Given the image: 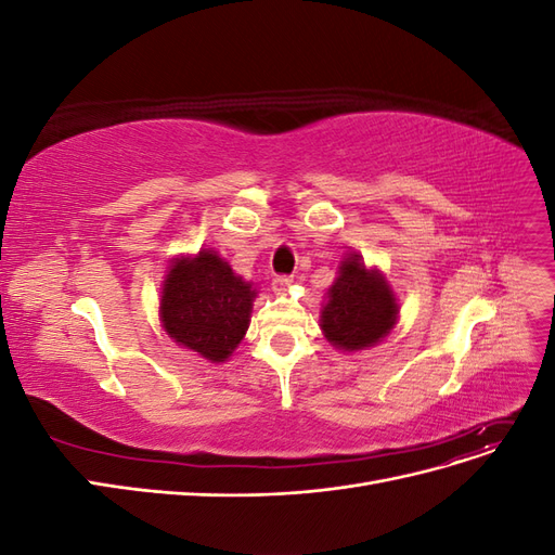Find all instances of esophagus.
Instances as JSON below:
<instances>
[{
	"label": "esophagus",
	"instance_id": "1",
	"mask_svg": "<svg viewBox=\"0 0 555 555\" xmlns=\"http://www.w3.org/2000/svg\"><path fill=\"white\" fill-rule=\"evenodd\" d=\"M292 282H294L292 275H278L273 280V287H275V292H287L292 287Z\"/></svg>",
	"mask_w": 555,
	"mask_h": 555
}]
</instances>
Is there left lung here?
I'll list each match as a JSON object with an SVG mask.
<instances>
[{
    "mask_svg": "<svg viewBox=\"0 0 555 555\" xmlns=\"http://www.w3.org/2000/svg\"><path fill=\"white\" fill-rule=\"evenodd\" d=\"M326 296L319 326L333 347L345 351L373 347L396 326V294L377 268H365L359 255L343 259Z\"/></svg>",
    "mask_w": 555,
    "mask_h": 555,
    "instance_id": "1",
    "label": "left lung"
}]
</instances>
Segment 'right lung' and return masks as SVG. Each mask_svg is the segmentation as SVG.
Instances as JSON below:
<instances>
[{"instance_id":"right-lung-1","label":"right lung","mask_w":555,"mask_h":555,"mask_svg":"<svg viewBox=\"0 0 555 555\" xmlns=\"http://www.w3.org/2000/svg\"><path fill=\"white\" fill-rule=\"evenodd\" d=\"M257 289L212 249L180 257L162 287L159 317L166 333L212 363L227 361L245 338Z\"/></svg>"}]
</instances>
